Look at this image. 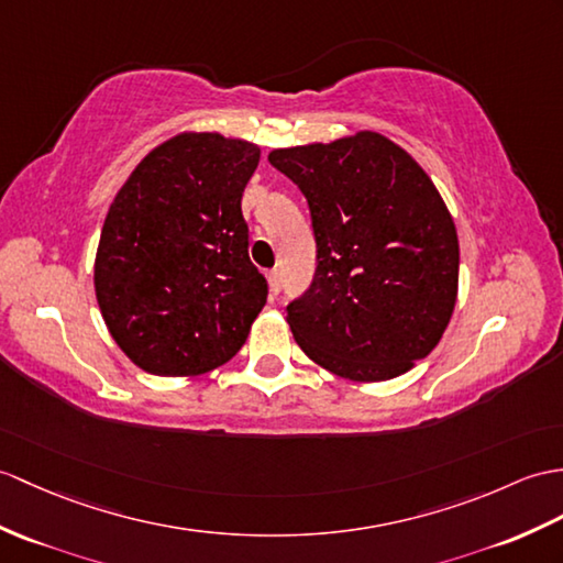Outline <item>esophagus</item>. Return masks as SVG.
I'll list each match as a JSON object with an SVG mask.
<instances>
[{
  "label": "esophagus",
  "mask_w": 563,
  "mask_h": 563,
  "mask_svg": "<svg viewBox=\"0 0 563 563\" xmlns=\"http://www.w3.org/2000/svg\"><path fill=\"white\" fill-rule=\"evenodd\" d=\"M268 287H271V295H278L280 292L283 280H280V271L278 268L268 271Z\"/></svg>",
  "instance_id": "esophagus-1"
}]
</instances>
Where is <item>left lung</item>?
Instances as JSON below:
<instances>
[{"label": "left lung", "mask_w": 563, "mask_h": 563, "mask_svg": "<svg viewBox=\"0 0 563 563\" xmlns=\"http://www.w3.org/2000/svg\"><path fill=\"white\" fill-rule=\"evenodd\" d=\"M268 161L305 194L317 240L313 283L287 305L297 345L350 382L412 369L459 295V234L434 181L376 132L276 148Z\"/></svg>", "instance_id": "left-lung-1"}]
</instances>
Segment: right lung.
<instances>
[{
    "instance_id": "obj_1",
    "label": "right lung",
    "mask_w": 563,
    "mask_h": 563,
    "mask_svg": "<svg viewBox=\"0 0 563 563\" xmlns=\"http://www.w3.org/2000/svg\"><path fill=\"white\" fill-rule=\"evenodd\" d=\"M258 158L250 141L185 132L153 148L117 191L93 283L104 325L143 372L220 367L264 309L268 285L242 216Z\"/></svg>"
}]
</instances>
